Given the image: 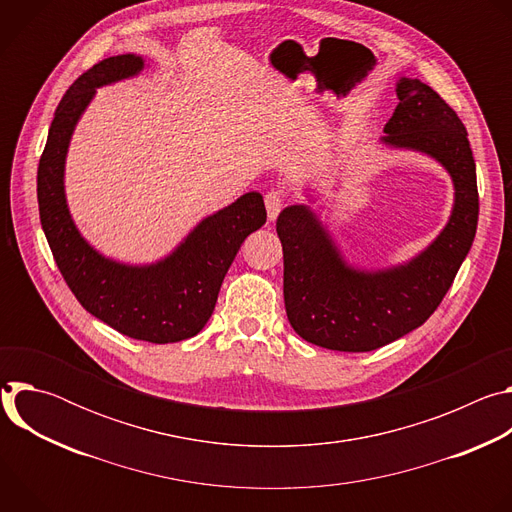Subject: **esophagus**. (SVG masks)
<instances>
[{"instance_id":"1","label":"esophagus","mask_w":512,"mask_h":512,"mask_svg":"<svg viewBox=\"0 0 512 512\" xmlns=\"http://www.w3.org/2000/svg\"><path fill=\"white\" fill-rule=\"evenodd\" d=\"M265 208H267V218L269 221H275L277 214L283 208V194L279 190H271L265 194Z\"/></svg>"}]
</instances>
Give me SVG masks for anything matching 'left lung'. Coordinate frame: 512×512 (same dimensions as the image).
Segmentation results:
<instances>
[{
  "label": "left lung",
  "mask_w": 512,
  "mask_h": 512,
  "mask_svg": "<svg viewBox=\"0 0 512 512\" xmlns=\"http://www.w3.org/2000/svg\"><path fill=\"white\" fill-rule=\"evenodd\" d=\"M381 141L440 162L454 182V208L435 241L407 263L367 271L346 263L306 204L277 216L287 320L304 340L340 352H369L419 328L442 304L478 225L476 164L456 111L419 79L397 81Z\"/></svg>",
  "instance_id": "obj_1"
}]
</instances>
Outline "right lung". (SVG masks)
Here are the masks:
<instances>
[{
	"mask_svg": "<svg viewBox=\"0 0 512 512\" xmlns=\"http://www.w3.org/2000/svg\"><path fill=\"white\" fill-rule=\"evenodd\" d=\"M145 66L137 54L101 60L70 85L56 107L38 164L40 223L54 261L81 306L117 332L154 344L196 336L212 316L243 241L267 221L263 196L247 192L188 233L164 259L127 265L93 249L72 221L64 194L68 143L95 91Z\"/></svg>",
	"mask_w": 512,
	"mask_h": 512,
	"instance_id": "right-lung-1",
	"label": "right lung"
}]
</instances>
